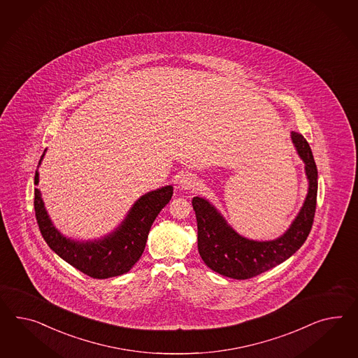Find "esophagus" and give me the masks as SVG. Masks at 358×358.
Listing matches in <instances>:
<instances>
[{
  "mask_svg": "<svg viewBox=\"0 0 358 358\" xmlns=\"http://www.w3.org/2000/svg\"><path fill=\"white\" fill-rule=\"evenodd\" d=\"M196 186H198V181H196V177H194V174H184L180 180V187L182 190H194Z\"/></svg>",
  "mask_w": 358,
  "mask_h": 358,
  "instance_id": "obj_1",
  "label": "esophagus"
}]
</instances>
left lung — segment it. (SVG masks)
<instances>
[{
  "label": "left lung",
  "instance_id": "obj_1",
  "mask_svg": "<svg viewBox=\"0 0 358 358\" xmlns=\"http://www.w3.org/2000/svg\"><path fill=\"white\" fill-rule=\"evenodd\" d=\"M292 141L309 180V193L289 229L273 241H252L234 232L220 213L203 198L194 196L198 224V252L211 270L237 280L250 279L287 261L309 236L317 208L318 171L308 141L292 131Z\"/></svg>",
  "mask_w": 358,
  "mask_h": 358
}]
</instances>
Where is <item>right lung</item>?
I'll return each mask as SVG.
<instances>
[{
  "instance_id": "1",
  "label": "right lung",
  "mask_w": 358,
  "mask_h": 358,
  "mask_svg": "<svg viewBox=\"0 0 358 358\" xmlns=\"http://www.w3.org/2000/svg\"><path fill=\"white\" fill-rule=\"evenodd\" d=\"M44 154L45 151L41 159ZM38 184L39 172L36 169L35 185ZM172 195L173 187L164 186L141 196L115 232L94 242L71 241L58 232L44 208L39 189H35L34 206L40 233L53 252L90 278L108 279L129 272L139 261L151 225Z\"/></svg>"
}]
</instances>
